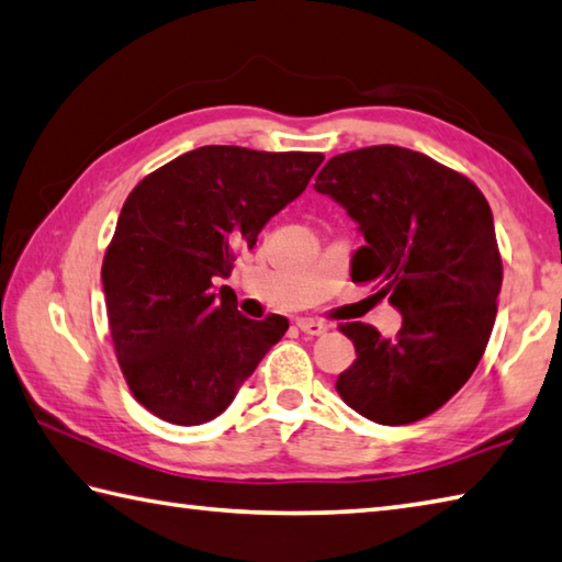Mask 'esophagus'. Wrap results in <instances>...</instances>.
Masks as SVG:
<instances>
[{
    "mask_svg": "<svg viewBox=\"0 0 562 562\" xmlns=\"http://www.w3.org/2000/svg\"><path fill=\"white\" fill-rule=\"evenodd\" d=\"M295 325H299L305 335H323V333L330 330V325L323 323V321H313V317H301V321Z\"/></svg>",
    "mask_w": 562,
    "mask_h": 562,
    "instance_id": "34e87169",
    "label": "esophagus"
}]
</instances>
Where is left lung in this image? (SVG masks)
<instances>
[{
	"label": "left lung",
	"mask_w": 562,
	"mask_h": 562,
	"mask_svg": "<svg viewBox=\"0 0 562 562\" xmlns=\"http://www.w3.org/2000/svg\"><path fill=\"white\" fill-rule=\"evenodd\" d=\"M315 190L364 235L352 281H374L404 315L391 340L367 323L340 325L357 359L337 394L381 426L426 418L464 386L490 342L504 273L490 203L470 178L391 144L333 156Z\"/></svg>",
	"instance_id": "8db88e82"
}]
</instances>
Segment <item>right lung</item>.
<instances>
[{"label": "right lung", "instance_id": "add662e5", "mask_svg": "<svg viewBox=\"0 0 562 562\" xmlns=\"http://www.w3.org/2000/svg\"><path fill=\"white\" fill-rule=\"evenodd\" d=\"M311 151L200 146L136 186L104 251L102 285L126 386L176 426L220 416L289 330L283 315L249 321L227 279L241 249L299 198L323 164Z\"/></svg>", "mask_w": 562, "mask_h": 562}]
</instances>
